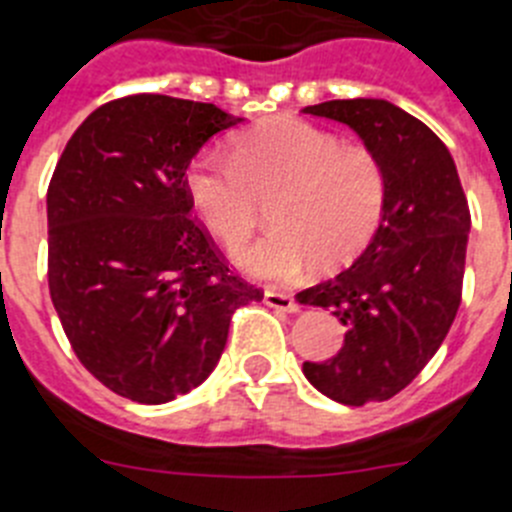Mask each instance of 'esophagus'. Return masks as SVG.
<instances>
[{
  "label": "esophagus",
  "instance_id": "obj_1",
  "mask_svg": "<svg viewBox=\"0 0 512 512\" xmlns=\"http://www.w3.org/2000/svg\"><path fill=\"white\" fill-rule=\"evenodd\" d=\"M265 303L275 311H285V313H296L298 311V301L290 293H283V290H265Z\"/></svg>",
  "mask_w": 512,
  "mask_h": 512
}]
</instances>
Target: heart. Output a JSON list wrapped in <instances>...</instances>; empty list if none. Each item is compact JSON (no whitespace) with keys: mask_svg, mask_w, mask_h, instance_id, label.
Listing matches in <instances>:
<instances>
[{"mask_svg":"<svg viewBox=\"0 0 512 512\" xmlns=\"http://www.w3.org/2000/svg\"><path fill=\"white\" fill-rule=\"evenodd\" d=\"M191 204L224 245L245 242L270 206L273 232L234 250L247 275L290 283L316 262L336 270L372 242L385 219L390 173L375 147L342 142L301 117H273L234 137L232 155L201 153L186 173Z\"/></svg>","mask_w":512,"mask_h":512,"instance_id":"heart-1","label":"heart"}]
</instances>
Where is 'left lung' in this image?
<instances>
[{"label":"left lung","instance_id":"1","mask_svg":"<svg viewBox=\"0 0 512 512\" xmlns=\"http://www.w3.org/2000/svg\"><path fill=\"white\" fill-rule=\"evenodd\" d=\"M303 112L349 124L390 173L388 209L367 250L296 296L347 326L336 357L303 362V375L336 403L390 400L428 365L457 316L467 196L444 142L390 101L334 99Z\"/></svg>","mask_w":512,"mask_h":512}]
</instances>
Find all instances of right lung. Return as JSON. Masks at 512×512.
<instances>
[{"instance_id":"right-lung-1","label":"right lung","mask_w":512,"mask_h":512,"mask_svg":"<svg viewBox=\"0 0 512 512\" xmlns=\"http://www.w3.org/2000/svg\"><path fill=\"white\" fill-rule=\"evenodd\" d=\"M242 119L130 94L73 132L48 186V288L81 365L145 405L211 375L239 306L262 301L191 216L186 168Z\"/></svg>"}]
</instances>
